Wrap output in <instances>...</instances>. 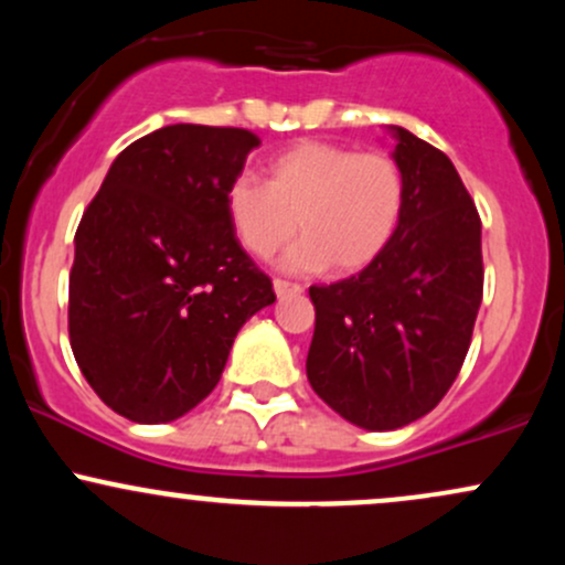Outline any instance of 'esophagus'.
I'll return each instance as SVG.
<instances>
[{
    "label": "esophagus",
    "mask_w": 565,
    "mask_h": 565,
    "mask_svg": "<svg viewBox=\"0 0 565 565\" xmlns=\"http://www.w3.org/2000/svg\"><path fill=\"white\" fill-rule=\"evenodd\" d=\"M274 289L278 297H289V295H302V287L300 284H291L287 278H276L274 281Z\"/></svg>",
    "instance_id": "esophagus-1"
}]
</instances>
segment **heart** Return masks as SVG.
Segmentation results:
<instances>
[{"mask_svg": "<svg viewBox=\"0 0 565 565\" xmlns=\"http://www.w3.org/2000/svg\"><path fill=\"white\" fill-rule=\"evenodd\" d=\"M404 204L406 178L391 153L327 140H302L270 159L265 185L238 174L225 191L238 242L260 260L300 228L305 238L284 260L297 274L364 270L393 242Z\"/></svg>", "mask_w": 565, "mask_h": 565, "instance_id": "obj_1", "label": "heart"}]
</instances>
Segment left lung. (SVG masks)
I'll return each instance as SVG.
<instances>
[{
	"label": "left lung",
	"instance_id": "8db88e82",
	"mask_svg": "<svg viewBox=\"0 0 565 565\" xmlns=\"http://www.w3.org/2000/svg\"><path fill=\"white\" fill-rule=\"evenodd\" d=\"M393 159L406 204L387 249L359 276L310 287V387L348 423L395 430L449 393L483 297L481 217L444 151L404 127Z\"/></svg>",
	"mask_w": 565,
	"mask_h": 565
}]
</instances>
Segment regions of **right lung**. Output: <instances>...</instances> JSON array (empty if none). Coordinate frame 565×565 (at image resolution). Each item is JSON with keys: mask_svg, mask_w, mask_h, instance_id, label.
I'll use <instances>...</instances> for the list:
<instances>
[{"mask_svg": "<svg viewBox=\"0 0 565 565\" xmlns=\"http://www.w3.org/2000/svg\"><path fill=\"white\" fill-rule=\"evenodd\" d=\"M257 146L242 127H161L116 157L84 210L71 350L103 404L132 423H172L201 404L238 329L276 300L225 210Z\"/></svg>", "mask_w": 565, "mask_h": 565, "instance_id": "right-lung-1", "label": "right lung"}]
</instances>
